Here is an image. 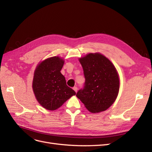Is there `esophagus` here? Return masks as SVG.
<instances>
[{
  "label": "esophagus",
  "instance_id": "esophagus-1",
  "mask_svg": "<svg viewBox=\"0 0 152 152\" xmlns=\"http://www.w3.org/2000/svg\"><path fill=\"white\" fill-rule=\"evenodd\" d=\"M73 89L74 90V91L76 92V93H77V89H78V88H77V87H73Z\"/></svg>",
  "mask_w": 152,
  "mask_h": 152
}]
</instances>
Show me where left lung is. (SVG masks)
I'll return each mask as SVG.
<instances>
[{
  "label": "left lung",
  "mask_w": 152,
  "mask_h": 152,
  "mask_svg": "<svg viewBox=\"0 0 152 152\" xmlns=\"http://www.w3.org/2000/svg\"><path fill=\"white\" fill-rule=\"evenodd\" d=\"M84 70L85 83L77 97L92 113L104 111L117 98L119 78L112 62L103 55L90 53L79 59Z\"/></svg>",
  "instance_id": "8db88e82"
}]
</instances>
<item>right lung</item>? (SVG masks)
Wrapping results in <instances>:
<instances>
[{
    "instance_id": "right-lung-1",
    "label": "right lung",
    "mask_w": 152,
    "mask_h": 152,
    "mask_svg": "<svg viewBox=\"0 0 152 152\" xmlns=\"http://www.w3.org/2000/svg\"><path fill=\"white\" fill-rule=\"evenodd\" d=\"M63 64V59L54 56L41 62L35 70L34 93L38 102L47 110L58 109L76 94L60 72Z\"/></svg>"
}]
</instances>
